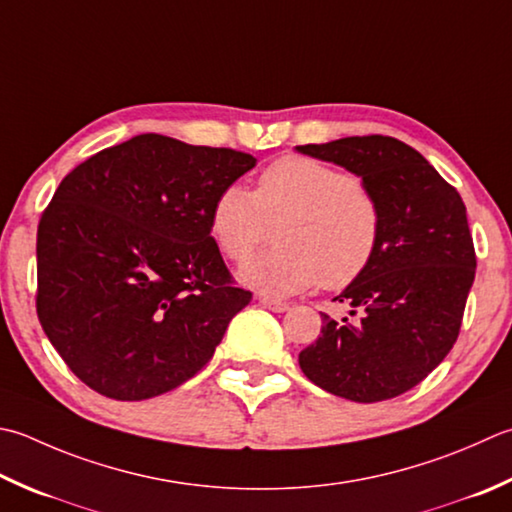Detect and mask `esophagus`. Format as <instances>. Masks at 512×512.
Returning a JSON list of instances; mask_svg holds the SVG:
<instances>
[{
  "mask_svg": "<svg viewBox=\"0 0 512 512\" xmlns=\"http://www.w3.org/2000/svg\"><path fill=\"white\" fill-rule=\"evenodd\" d=\"M257 302L262 304L264 308L273 310V313H286V310L290 308V304H286V302H279V299H275V297H266V295H259V297H257Z\"/></svg>",
  "mask_w": 512,
  "mask_h": 512,
  "instance_id": "34e87169",
  "label": "esophagus"
}]
</instances>
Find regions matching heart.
Returning a JSON list of instances; mask_svg holds the SVG:
<instances>
[{
  "mask_svg": "<svg viewBox=\"0 0 512 512\" xmlns=\"http://www.w3.org/2000/svg\"><path fill=\"white\" fill-rule=\"evenodd\" d=\"M279 225L277 248L259 255L239 277L266 295H295L322 284L342 290L373 264L382 244V206L346 170L288 155L266 166L255 190L230 184L210 208L219 250L244 264Z\"/></svg>",
  "mask_w": 512,
  "mask_h": 512,
  "instance_id": "heart-1",
  "label": "heart"
}]
</instances>
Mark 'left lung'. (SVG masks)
Listing matches in <instances>:
<instances>
[{
	"label": "left lung",
	"instance_id": "obj_1",
	"mask_svg": "<svg viewBox=\"0 0 512 512\" xmlns=\"http://www.w3.org/2000/svg\"><path fill=\"white\" fill-rule=\"evenodd\" d=\"M299 153L362 177L382 206L373 264L333 302L350 322L322 313V335L299 366L326 393L359 404L393 399L444 362L462 328L477 257L457 188L395 137H344Z\"/></svg>",
	"mask_w": 512,
	"mask_h": 512
}]
</instances>
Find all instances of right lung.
Wrapping results in <instances>:
<instances>
[{
  "mask_svg": "<svg viewBox=\"0 0 512 512\" xmlns=\"http://www.w3.org/2000/svg\"><path fill=\"white\" fill-rule=\"evenodd\" d=\"M242 150L146 133L70 170L37 226V317L66 366L117 402L168 393L213 357L253 293L215 237Z\"/></svg>",
  "mask_w": 512,
  "mask_h": 512,
  "instance_id": "right-lung-1",
  "label": "right lung"
}]
</instances>
